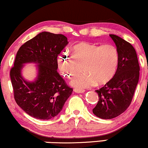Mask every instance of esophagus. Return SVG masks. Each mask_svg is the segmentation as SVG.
<instances>
[{"label":"esophagus","mask_w":148,"mask_h":148,"mask_svg":"<svg viewBox=\"0 0 148 148\" xmlns=\"http://www.w3.org/2000/svg\"><path fill=\"white\" fill-rule=\"evenodd\" d=\"M74 91L75 92V93H84L85 91H84V89H79V88H75Z\"/></svg>","instance_id":"obj_1"}]
</instances>
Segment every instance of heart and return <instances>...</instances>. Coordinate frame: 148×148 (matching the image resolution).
I'll return each instance as SVG.
<instances>
[{
  "label": "heart",
  "instance_id": "obj_1",
  "mask_svg": "<svg viewBox=\"0 0 148 148\" xmlns=\"http://www.w3.org/2000/svg\"><path fill=\"white\" fill-rule=\"evenodd\" d=\"M57 62L61 73L67 78L75 74L78 64H83L84 72L75 75L71 81L73 87L82 89L104 85L114 77L119 64V52L112 44L81 42L73 47L72 55L62 51Z\"/></svg>",
  "mask_w": 148,
  "mask_h": 148
}]
</instances>
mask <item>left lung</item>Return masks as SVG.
Returning <instances> with one entry per match:
<instances>
[{
  "mask_svg": "<svg viewBox=\"0 0 148 148\" xmlns=\"http://www.w3.org/2000/svg\"><path fill=\"white\" fill-rule=\"evenodd\" d=\"M109 36L119 50V64L114 77L95 91L99 100L93 113L102 119L117 117L128 108L139 79L140 67L134 48L119 36Z\"/></svg>",
  "mask_w": 148,
  "mask_h": 148,
  "instance_id": "obj_1",
  "label": "left lung"
}]
</instances>
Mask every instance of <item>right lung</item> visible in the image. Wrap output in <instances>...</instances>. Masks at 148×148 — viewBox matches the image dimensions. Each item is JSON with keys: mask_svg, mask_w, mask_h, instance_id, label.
I'll return each mask as SVG.
<instances>
[{"mask_svg": "<svg viewBox=\"0 0 148 148\" xmlns=\"http://www.w3.org/2000/svg\"><path fill=\"white\" fill-rule=\"evenodd\" d=\"M68 43L63 34L42 32L23 44L17 52L10 70L14 96L17 105L35 119H53L72 94L73 88L57 71V56ZM27 63L37 64L38 76L33 82L22 76L23 64Z\"/></svg>", "mask_w": 148, "mask_h": 148, "instance_id": "1", "label": "right lung"}]
</instances>
